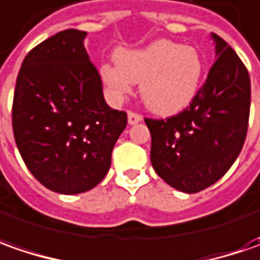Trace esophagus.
Here are the masks:
<instances>
[{
	"mask_svg": "<svg viewBox=\"0 0 260 260\" xmlns=\"http://www.w3.org/2000/svg\"><path fill=\"white\" fill-rule=\"evenodd\" d=\"M142 121V116L138 115V113L135 112H128V123L129 125H135V123H138V122Z\"/></svg>",
	"mask_w": 260,
	"mask_h": 260,
	"instance_id": "obj_1",
	"label": "esophagus"
}]
</instances>
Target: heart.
I'll return each instance as SVG.
<instances>
[{
  "label": "heart",
  "mask_w": 260,
  "mask_h": 260,
  "mask_svg": "<svg viewBox=\"0 0 260 260\" xmlns=\"http://www.w3.org/2000/svg\"><path fill=\"white\" fill-rule=\"evenodd\" d=\"M204 64L191 46L158 40L144 49L119 50L115 64H103L99 76L113 102H122L139 83V94L149 111L175 115L194 101Z\"/></svg>",
  "instance_id": "b5f03b06"
}]
</instances>
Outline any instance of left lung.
<instances>
[{
  "label": "left lung",
  "mask_w": 260,
  "mask_h": 260,
  "mask_svg": "<svg viewBox=\"0 0 260 260\" xmlns=\"http://www.w3.org/2000/svg\"><path fill=\"white\" fill-rule=\"evenodd\" d=\"M216 61L187 109L167 119L145 118L151 164L167 184L199 192L229 171L245 144L250 77L236 51L217 34Z\"/></svg>",
  "instance_id": "obj_1"
}]
</instances>
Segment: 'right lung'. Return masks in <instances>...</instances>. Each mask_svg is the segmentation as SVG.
Returning <instances> with one entry per match:
<instances>
[{"label":"right lung","instance_id":"obj_1","mask_svg":"<svg viewBox=\"0 0 260 260\" xmlns=\"http://www.w3.org/2000/svg\"><path fill=\"white\" fill-rule=\"evenodd\" d=\"M86 34L70 28L36 46L14 90L17 148L30 173L60 194L85 192L102 181L128 122L126 113L105 102Z\"/></svg>","mask_w":260,"mask_h":260}]
</instances>
